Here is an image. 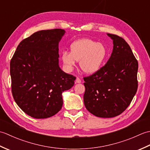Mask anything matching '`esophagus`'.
Masks as SVG:
<instances>
[{"label":"esophagus","instance_id":"esophagus-1","mask_svg":"<svg viewBox=\"0 0 150 150\" xmlns=\"http://www.w3.org/2000/svg\"><path fill=\"white\" fill-rule=\"evenodd\" d=\"M75 82H76V83H81V79H79V77H77V78H76Z\"/></svg>","mask_w":150,"mask_h":150}]
</instances>
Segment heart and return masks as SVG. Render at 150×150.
Returning <instances> with one entry per match:
<instances>
[{
    "mask_svg": "<svg viewBox=\"0 0 150 150\" xmlns=\"http://www.w3.org/2000/svg\"><path fill=\"white\" fill-rule=\"evenodd\" d=\"M107 55V50L103 44L89 39L75 41L70 46V52H63L61 59L69 71L80 61V67L84 73L93 74L100 69Z\"/></svg>",
    "mask_w": 150,
    "mask_h": 150,
    "instance_id": "heart-1",
    "label": "heart"
}]
</instances>
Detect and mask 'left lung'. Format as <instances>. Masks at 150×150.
<instances>
[{
	"instance_id": "1",
	"label": "left lung",
	"mask_w": 150,
	"mask_h": 150,
	"mask_svg": "<svg viewBox=\"0 0 150 150\" xmlns=\"http://www.w3.org/2000/svg\"><path fill=\"white\" fill-rule=\"evenodd\" d=\"M113 40L110 58L103 67L84 78L85 107L95 116L119 115L131 103L138 88V62L125 40L107 33Z\"/></svg>"
}]
</instances>
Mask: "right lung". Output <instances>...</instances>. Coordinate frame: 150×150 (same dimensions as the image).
Wrapping results in <instances>:
<instances>
[{"instance_id":"add662e5","label":"right lung","mask_w":150,"mask_h":150,"mask_svg":"<svg viewBox=\"0 0 150 150\" xmlns=\"http://www.w3.org/2000/svg\"><path fill=\"white\" fill-rule=\"evenodd\" d=\"M65 30H41L18 44L10 62L11 91L15 103L35 119L53 116L62 108V93L76 77L59 65V43Z\"/></svg>"}]
</instances>
